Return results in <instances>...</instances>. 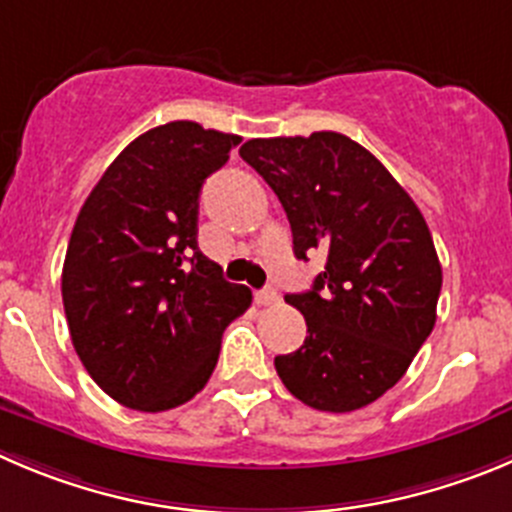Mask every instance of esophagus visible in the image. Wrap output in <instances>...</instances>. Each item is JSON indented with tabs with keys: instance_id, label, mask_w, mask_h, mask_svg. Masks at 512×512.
I'll return each mask as SVG.
<instances>
[{
	"instance_id": "obj_1",
	"label": "esophagus",
	"mask_w": 512,
	"mask_h": 512,
	"mask_svg": "<svg viewBox=\"0 0 512 512\" xmlns=\"http://www.w3.org/2000/svg\"><path fill=\"white\" fill-rule=\"evenodd\" d=\"M280 300V295L275 293L272 288H265V290H257L255 293V303L257 305H275Z\"/></svg>"
}]
</instances>
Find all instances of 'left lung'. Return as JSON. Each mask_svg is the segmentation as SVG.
<instances>
[{"label":"left lung","instance_id":"left-lung-1","mask_svg":"<svg viewBox=\"0 0 512 512\" xmlns=\"http://www.w3.org/2000/svg\"><path fill=\"white\" fill-rule=\"evenodd\" d=\"M240 156L278 194L295 257L326 255L308 293L285 295L308 336L275 356L278 376L321 412L366 407L407 374L437 321L442 265L422 212L343 133L252 138Z\"/></svg>","mask_w":512,"mask_h":512}]
</instances>
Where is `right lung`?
<instances>
[{
  "instance_id": "obj_1",
  "label": "right lung",
  "mask_w": 512,
  "mask_h": 512,
  "mask_svg": "<svg viewBox=\"0 0 512 512\" xmlns=\"http://www.w3.org/2000/svg\"><path fill=\"white\" fill-rule=\"evenodd\" d=\"M234 133L194 121L128 143L85 199L62 265V305L88 374L118 404L166 412L212 376L222 333L252 305L197 247L199 191Z\"/></svg>"
}]
</instances>
